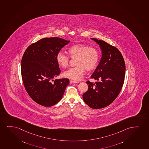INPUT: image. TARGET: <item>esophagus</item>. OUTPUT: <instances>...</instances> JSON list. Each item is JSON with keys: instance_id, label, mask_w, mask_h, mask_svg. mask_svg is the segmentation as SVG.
<instances>
[{"instance_id": "obj_1", "label": "esophagus", "mask_w": 149, "mask_h": 149, "mask_svg": "<svg viewBox=\"0 0 149 149\" xmlns=\"http://www.w3.org/2000/svg\"><path fill=\"white\" fill-rule=\"evenodd\" d=\"M77 83V81H73V80H70V84H73V83Z\"/></svg>"}]
</instances>
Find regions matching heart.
I'll return each instance as SVG.
<instances>
[{
    "label": "heart",
    "instance_id": "1",
    "mask_svg": "<svg viewBox=\"0 0 149 149\" xmlns=\"http://www.w3.org/2000/svg\"><path fill=\"white\" fill-rule=\"evenodd\" d=\"M68 52L72 58H76V67L70 68L63 73L64 77L73 80H79L82 78L85 70L91 71L95 68L99 62L100 54L97 48L89 47L87 45L78 43L72 45L68 48ZM56 61L62 68L68 67L69 58L62 52L56 55Z\"/></svg>",
    "mask_w": 149,
    "mask_h": 149
}]
</instances>
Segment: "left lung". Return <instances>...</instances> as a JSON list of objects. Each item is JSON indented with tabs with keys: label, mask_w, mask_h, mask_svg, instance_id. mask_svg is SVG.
<instances>
[{
	"label": "left lung",
	"mask_w": 149,
	"mask_h": 149,
	"mask_svg": "<svg viewBox=\"0 0 149 149\" xmlns=\"http://www.w3.org/2000/svg\"><path fill=\"white\" fill-rule=\"evenodd\" d=\"M102 50L99 65L91 76L95 83L86 82L88 88L83 94L84 102L91 108L106 107L118 97L123 85L125 64L121 53L105 41L91 38Z\"/></svg>",
	"instance_id": "left-lung-1"
}]
</instances>
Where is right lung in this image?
Listing matches in <instances>:
<instances>
[{
    "label": "right lung",
    "mask_w": 149,
    "mask_h": 149,
    "mask_svg": "<svg viewBox=\"0 0 149 149\" xmlns=\"http://www.w3.org/2000/svg\"><path fill=\"white\" fill-rule=\"evenodd\" d=\"M70 41L58 37L41 39L28 47L24 54V85L31 99L41 106H52L60 102L69 84L67 78L52 81L61 73L56 54Z\"/></svg>",
    "instance_id": "obj_1"
}]
</instances>
